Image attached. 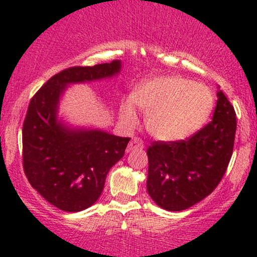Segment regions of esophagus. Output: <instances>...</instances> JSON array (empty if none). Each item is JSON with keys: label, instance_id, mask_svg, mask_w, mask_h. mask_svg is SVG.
Returning <instances> with one entry per match:
<instances>
[{"label": "esophagus", "instance_id": "34e87169", "mask_svg": "<svg viewBox=\"0 0 257 257\" xmlns=\"http://www.w3.org/2000/svg\"><path fill=\"white\" fill-rule=\"evenodd\" d=\"M143 149H144V141L138 137L133 138L132 141L128 145L129 151H133V150H143Z\"/></svg>", "mask_w": 257, "mask_h": 257}]
</instances>
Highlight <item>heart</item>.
<instances>
[{
  "instance_id": "b5f03b06",
  "label": "heart",
  "mask_w": 257,
  "mask_h": 257,
  "mask_svg": "<svg viewBox=\"0 0 257 257\" xmlns=\"http://www.w3.org/2000/svg\"><path fill=\"white\" fill-rule=\"evenodd\" d=\"M133 102L146 113L145 125L152 137L164 141L186 139L204 124L214 98L208 87L179 76H164L141 83ZM122 116L133 123L134 106L122 105Z\"/></svg>"
}]
</instances>
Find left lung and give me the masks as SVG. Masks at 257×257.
Masks as SVG:
<instances>
[{
  "label": "left lung",
  "mask_w": 257,
  "mask_h": 257,
  "mask_svg": "<svg viewBox=\"0 0 257 257\" xmlns=\"http://www.w3.org/2000/svg\"><path fill=\"white\" fill-rule=\"evenodd\" d=\"M235 129L234 107L220 90L208 124L185 140L153 141L147 149V192L156 204L181 211L213 192L231 161Z\"/></svg>",
  "instance_id": "obj_1"
}]
</instances>
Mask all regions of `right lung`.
<instances>
[{"label": "right lung", "instance_id": "right-lung-1", "mask_svg": "<svg viewBox=\"0 0 257 257\" xmlns=\"http://www.w3.org/2000/svg\"><path fill=\"white\" fill-rule=\"evenodd\" d=\"M119 69V60L69 67L31 98L23 124V168L32 187L60 210L76 213L98 200L131 138L64 128L55 117L59 96L66 84L110 77Z\"/></svg>", "mask_w": 257, "mask_h": 257}]
</instances>
